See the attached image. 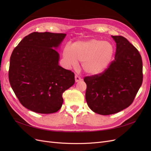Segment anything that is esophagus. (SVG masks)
Returning <instances> with one entry per match:
<instances>
[{"instance_id":"obj_1","label":"esophagus","mask_w":151,"mask_h":151,"mask_svg":"<svg viewBox=\"0 0 151 151\" xmlns=\"http://www.w3.org/2000/svg\"><path fill=\"white\" fill-rule=\"evenodd\" d=\"M75 81L76 83H77V82H79V81H82V79H81V77H79L78 75H76L75 76Z\"/></svg>"}]
</instances>
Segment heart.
Returning <instances> with one entry per match:
<instances>
[{"instance_id": "1", "label": "heart", "mask_w": 151, "mask_h": 151, "mask_svg": "<svg viewBox=\"0 0 151 151\" xmlns=\"http://www.w3.org/2000/svg\"><path fill=\"white\" fill-rule=\"evenodd\" d=\"M115 48L108 42L96 39L79 41L70 47L66 45L63 57L66 65L75 67L81 62L83 70L89 75H98L107 69L113 60Z\"/></svg>"}]
</instances>
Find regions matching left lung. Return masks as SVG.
I'll list each match as a JSON object with an SVG mask.
<instances>
[{
	"label": "left lung",
	"instance_id": "1",
	"mask_svg": "<svg viewBox=\"0 0 151 151\" xmlns=\"http://www.w3.org/2000/svg\"><path fill=\"white\" fill-rule=\"evenodd\" d=\"M112 38L116 43L115 60L101 74L84 78L88 106L102 115L129 107L143 81L142 61L138 50L123 36Z\"/></svg>",
	"mask_w": 151,
	"mask_h": 151
}]
</instances>
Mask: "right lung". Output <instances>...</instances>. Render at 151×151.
<instances>
[{"label": "right lung", "instance_id": "obj_1", "mask_svg": "<svg viewBox=\"0 0 151 151\" xmlns=\"http://www.w3.org/2000/svg\"><path fill=\"white\" fill-rule=\"evenodd\" d=\"M64 33L33 32L14 49L9 79L22 106L36 113L50 114L62 107L63 93L75 83L74 73L58 65L55 50Z\"/></svg>", "mask_w": 151, "mask_h": 151}]
</instances>
